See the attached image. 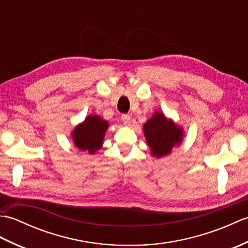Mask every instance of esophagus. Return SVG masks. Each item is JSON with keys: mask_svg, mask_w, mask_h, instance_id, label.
I'll list each match as a JSON object with an SVG mask.
<instances>
[{"mask_svg": "<svg viewBox=\"0 0 248 248\" xmlns=\"http://www.w3.org/2000/svg\"><path fill=\"white\" fill-rule=\"evenodd\" d=\"M121 120H123V123L125 125H130V124H131L130 115H123V116H121Z\"/></svg>", "mask_w": 248, "mask_h": 248, "instance_id": "1", "label": "esophagus"}]
</instances>
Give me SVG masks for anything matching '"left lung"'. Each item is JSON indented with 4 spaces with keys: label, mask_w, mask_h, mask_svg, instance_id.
I'll use <instances>...</instances> for the list:
<instances>
[{
    "label": "left lung",
    "mask_w": 248,
    "mask_h": 248,
    "mask_svg": "<svg viewBox=\"0 0 248 248\" xmlns=\"http://www.w3.org/2000/svg\"><path fill=\"white\" fill-rule=\"evenodd\" d=\"M144 135L149 146L150 155L160 159L171 154L183 141V128L163 112H155L143 125Z\"/></svg>",
    "instance_id": "obj_1"
}]
</instances>
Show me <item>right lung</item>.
Listing matches in <instances>:
<instances>
[{"instance_id": "right-lung-1", "label": "right lung", "mask_w": 248, "mask_h": 248, "mask_svg": "<svg viewBox=\"0 0 248 248\" xmlns=\"http://www.w3.org/2000/svg\"><path fill=\"white\" fill-rule=\"evenodd\" d=\"M109 124L99 115L91 114L71 131V140L80 151L93 155L102 148L105 132Z\"/></svg>"}]
</instances>
